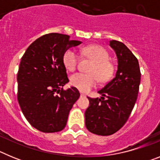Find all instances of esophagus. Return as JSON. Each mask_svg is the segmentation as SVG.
<instances>
[{
	"instance_id": "obj_1",
	"label": "esophagus",
	"mask_w": 160,
	"mask_h": 160,
	"mask_svg": "<svg viewBox=\"0 0 160 160\" xmlns=\"http://www.w3.org/2000/svg\"><path fill=\"white\" fill-rule=\"evenodd\" d=\"M80 95H81V97H86V94H83V93H81V94H80Z\"/></svg>"
}]
</instances>
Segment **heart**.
<instances>
[{"label": "heart", "instance_id": "heart-1", "mask_svg": "<svg viewBox=\"0 0 160 160\" xmlns=\"http://www.w3.org/2000/svg\"><path fill=\"white\" fill-rule=\"evenodd\" d=\"M82 52L85 55L94 61L90 66V73H76L70 76V83L73 87L82 92H87L94 87L98 82V78L101 82H106L112 77L114 65L109 59L107 49L100 46H90L84 48ZM78 55L73 49H67L63 54L62 62L67 70L73 71L77 66Z\"/></svg>", "mask_w": 160, "mask_h": 160}]
</instances>
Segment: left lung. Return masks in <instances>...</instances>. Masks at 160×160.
I'll use <instances>...</instances> for the list:
<instances>
[{
	"label": "left lung",
	"mask_w": 160,
	"mask_h": 160,
	"mask_svg": "<svg viewBox=\"0 0 160 160\" xmlns=\"http://www.w3.org/2000/svg\"><path fill=\"white\" fill-rule=\"evenodd\" d=\"M115 52L118 69L114 78L98 91L100 98H88L85 112L87 130L98 135H111L126 123L132 111L140 84L138 59L122 42L110 41Z\"/></svg>",
	"instance_id": "8db88e82"
}]
</instances>
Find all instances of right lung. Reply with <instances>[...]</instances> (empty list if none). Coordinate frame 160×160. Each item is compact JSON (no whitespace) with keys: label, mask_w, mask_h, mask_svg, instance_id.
Masks as SVG:
<instances>
[{"label":"right lung","mask_w":160,"mask_h":160,"mask_svg":"<svg viewBox=\"0 0 160 160\" xmlns=\"http://www.w3.org/2000/svg\"><path fill=\"white\" fill-rule=\"evenodd\" d=\"M82 42L70 36L49 33L27 48L18 73V99L25 118L32 127L45 133L65 128L68 115L80 93L75 87L66 90L69 82L63 54Z\"/></svg>","instance_id":"obj_1"}]
</instances>
